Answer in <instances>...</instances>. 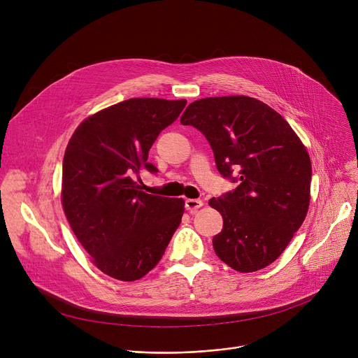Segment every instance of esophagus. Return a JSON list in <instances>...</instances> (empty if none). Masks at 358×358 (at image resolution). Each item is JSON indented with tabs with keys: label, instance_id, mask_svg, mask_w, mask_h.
<instances>
[{
	"label": "esophagus",
	"instance_id": "obj_1",
	"mask_svg": "<svg viewBox=\"0 0 358 358\" xmlns=\"http://www.w3.org/2000/svg\"><path fill=\"white\" fill-rule=\"evenodd\" d=\"M202 206H203V202L201 199H195V198H187L185 199V210L189 211V213H195Z\"/></svg>",
	"mask_w": 358,
	"mask_h": 358
}]
</instances>
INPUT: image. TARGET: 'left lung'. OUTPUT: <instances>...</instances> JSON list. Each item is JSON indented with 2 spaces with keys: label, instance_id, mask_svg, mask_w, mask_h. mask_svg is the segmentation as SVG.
Masks as SVG:
<instances>
[{
  "label": "left lung",
  "instance_id": "obj_1",
  "mask_svg": "<svg viewBox=\"0 0 358 358\" xmlns=\"http://www.w3.org/2000/svg\"><path fill=\"white\" fill-rule=\"evenodd\" d=\"M180 122L210 141L218 171L239 181L210 206L224 220L213 245L232 269L257 272L275 262L308 215L312 163L289 123L264 101L218 96L192 101ZM236 171L238 178L231 173Z\"/></svg>",
  "mask_w": 358,
  "mask_h": 358
}]
</instances>
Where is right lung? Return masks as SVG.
Here are the masks:
<instances>
[{
	"mask_svg": "<svg viewBox=\"0 0 358 358\" xmlns=\"http://www.w3.org/2000/svg\"><path fill=\"white\" fill-rule=\"evenodd\" d=\"M187 100L133 97L86 117L73 131L62 169V207L93 265L133 282L163 258L185 202L141 191L134 177L159 170L147 162L162 130Z\"/></svg>",
	"mask_w": 358,
	"mask_h": 358,
	"instance_id": "obj_1",
	"label": "right lung"
}]
</instances>
